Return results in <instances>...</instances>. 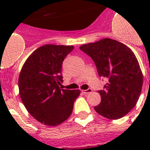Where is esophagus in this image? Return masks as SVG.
<instances>
[{
    "label": "esophagus",
    "instance_id": "esophagus-1",
    "mask_svg": "<svg viewBox=\"0 0 150 150\" xmlns=\"http://www.w3.org/2000/svg\"><path fill=\"white\" fill-rule=\"evenodd\" d=\"M82 92L85 94H88V93H92V92H93V90H92L91 89H86V90H82Z\"/></svg>",
    "mask_w": 150,
    "mask_h": 150
}]
</instances>
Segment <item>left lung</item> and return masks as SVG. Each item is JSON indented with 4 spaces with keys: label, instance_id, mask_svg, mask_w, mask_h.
Returning <instances> with one entry per match:
<instances>
[{
    "label": "left lung",
    "instance_id": "left-lung-1",
    "mask_svg": "<svg viewBox=\"0 0 150 150\" xmlns=\"http://www.w3.org/2000/svg\"><path fill=\"white\" fill-rule=\"evenodd\" d=\"M91 57L99 76L107 79L100 104L94 109L106 118L117 120L132 110L139 98L143 77L136 57L127 46L112 39L80 46Z\"/></svg>",
    "mask_w": 150,
    "mask_h": 150
}]
</instances>
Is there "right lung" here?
Masks as SVG:
<instances>
[{
    "label": "right lung",
    "mask_w": 150,
    "mask_h": 150,
    "mask_svg": "<svg viewBox=\"0 0 150 150\" xmlns=\"http://www.w3.org/2000/svg\"><path fill=\"white\" fill-rule=\"evenodd\" d=\"M73 46L47 44L32 53L22 66L18 78L19 95L25 107L40 123L56 126L72 113L80 90L61 89L64 59Z\"/></svg>",
    "instance_id": "add662e5"
}]
</instances>
